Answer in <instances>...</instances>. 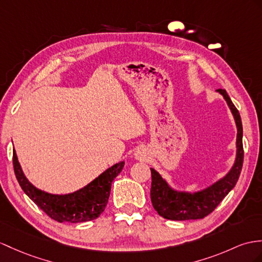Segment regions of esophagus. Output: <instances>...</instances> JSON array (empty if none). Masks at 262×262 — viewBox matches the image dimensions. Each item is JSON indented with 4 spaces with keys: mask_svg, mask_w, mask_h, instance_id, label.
<instances>
[{
    "mask_svg": "<svg viewBox=\"0 0 262 262\" xmlns=\"http://www.w3.org/2000/svg\"><path fill=\"white\" fill-rule=\"evenodd\" d=\"M135 156H136V158L138 159V160H144V159L146 158V153H145V151L143 149H139V150L136 151Z\"/></svg>",
    "mask_w": 262,
    "mask_h": 262,
    "instance_id": "esophagus-1",
    "label": "esophagus"
}]
</instances>
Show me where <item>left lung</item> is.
<instances>
[{
    "label": "left lung",
    "mask_w": 262,
    "mask_h": 262,
    "mask_svg": "<svg viewBox=\"0 0 262 262\" xmlns=\"http://www.w3.org/2000/svg\"><path fill=\"white\" fill-rule=\"evenodd\" d=\"M225 98L237 124V158L228 174L212 186L199 192H180L169 187L159 172L151 168V202L156 211L169 220H195L203 219L218 207L237 183L244 163V145H242V123L239 111L229 98L226 90L218 89Z\"/></svg>",
    "instance_id": "obj_1"
}]
</instances>
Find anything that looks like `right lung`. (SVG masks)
<instances>
[{"instance_id":"1","label":"right lung","mask_w":262,"mask_h":262,"mask_svg":"<svg viewBox=\"0 0 262 262\" xmlns=\"http://www.w3.org/2000/svg\"><path fill=\"white\" fill-rule=\"evenodd\" d=\"M123 167L124 161L112 165L91 183L73 193L51 194L29 182L17 161L16 152L13 150L14 173L24 193L51 219L57 222L78 223L97 219L104 211L109 200L112 181Z\"/></svg>"}]
</instances>
